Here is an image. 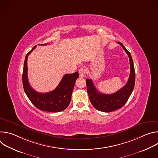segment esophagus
Listing matches in <instances>:
<instances>
[{"mask_svg":"<svg viewBox=\"0 0 158 158\" xmlns=\"http://www.w3.org/2000/svg\"><path fill=\"white\" fill-rule=\"evenodd\" d=\"M86 71H87V70H86V69H85V67H81V68H80V69H79V76H80L81 77H83L85 76V73H86Z\"/></svg>","mask_w":158,"mask_h":158,"instance_id":"1","label":"esophagus"}]
</instances>
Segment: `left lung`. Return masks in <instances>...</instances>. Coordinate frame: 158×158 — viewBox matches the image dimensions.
Wrapping results in <instances>:
<instances>
[{
  "instance_id": "1",
  "label": "left lung",
  "mask_w": 158,
  "mask_h": 158,
  "mask_svg": "<svg viewBox=\"0 0 158 158\" xmlns=\"http://www.w3.org/2000/svg\"><path fill=\"white\" fill-rule=\"evenodd\" d=\"M118 44L123 47L129 58L130 75L126 84L114 94H105L98 91L92 79H87L85 81L89 100L93 106L100 111L109 112L122 107L127 101L134 87L135 71L131 55L122 43L118 42Z\"/></svg>"
}]
</instances>
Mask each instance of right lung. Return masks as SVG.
I'll use <instances>...</instances> for the list:
<instances>
[{
	"label": "right lung",
	"mask_w": 158,
	"mask_h": 158,
	"mask_svg": "<svg viewBox=\"0 0 158 158\" xmlns=\"http://www.w3.org/2000/svg\"><path fill=\"white\" fill-rule=\"evenodd\" d=\"M46 44L41 45L45 46ZM36 46H35L26 56L22 74V83L24 91L34 106L41 110L52 112L64 110L69 105L75 82L79 77V73L76 72L73 74H65L57 87L51 92L46 93L36 92L30 85L27 77L28 56Z\"/></svg>",
	"instance_id": "obj_1"
}]
</instances>
